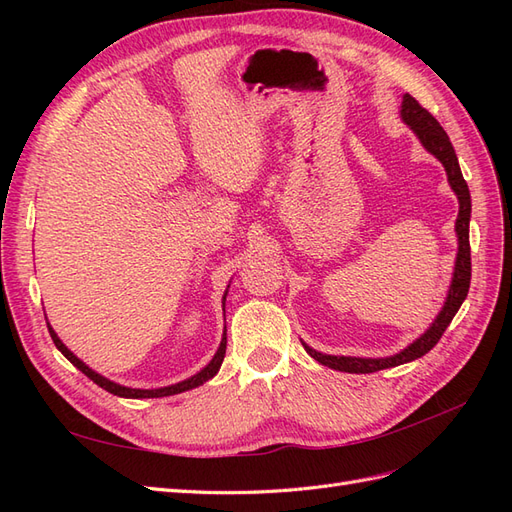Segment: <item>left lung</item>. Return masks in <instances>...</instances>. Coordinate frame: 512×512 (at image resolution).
<instances>
[{
	"instance_id": "left-lung-1",
	"label": "left lung",
	"mask_w": 512,
	"mask_h": 512,
	"mask_svg": "<svg viewBox=\"0 0 512 512\" xmlns=\"http://www.w3.org/2000/svg\"><path fill=\"white\" fill-rule=\"evenodd\" d=\"M401 119H404L408 126L414 130V134L421 138L423 147L436 156L448 175V183H451L453 192L459 198V215H457V237H459V252H457V262H455V273H453V282L451 288H448V297L442 307V312L438 318L433 320L431 327L416 339L414 344H410L406 350H401L395 356H389V359H356V356H331V354H322L316 352L314 348L305 346L307 354L316 359L318 363L327 365L337 371H348V374H374V371L380 369H389L401 363H410L414 359H421L423 354H427L433 346L440 342L442 333L446 331L448 324L455 318L457 309L461 307L463 299L468 297L470 290V277H472V260H470V213H472V203H470V190L468 183L461 175V168L455 156V149L448 141V134L438 123V119L433 117L427 108L418 104L410 94L404 96V102H401Z\"/></svg>"
}]
</instances>
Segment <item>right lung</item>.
<instances>
[{"label":"right lung","mask_w":512,"mask_h":512,"mask_svg":"<svg viewBox=\"0 0 512 512\" xmlns=\"http://www.w3.org/2000/svg\"><path fill=\"white\" fill-rule=\"evenodd\" d=\"M224 301H226V297H224ZM46 324H49V322H46ZM49 333H51V337H53V344L61 350V354H64L66 359H68L76 369H81L89 380H94L98 386H102V389L108 391V393L119 395V397H130V399L168 397V395H177V393H183V391L196 389V386H200V384L207 382L209 378H213L215 374H218L220 367H222V361H224V354H226V337H224L220 348H218V352H215V356L211 359V363H209L205 369H200L196 376H192V378H188V380H183V382H179V384H173V386H164V389H128V386H121V384H115V382H111V380H106L104 376L96 374L94 369H89L81 359H76V356H74L64 344H61V339L57 337V333H55L51 327H49Z\"/></svg>","instance_id":"add662e5"}]
</instances>
